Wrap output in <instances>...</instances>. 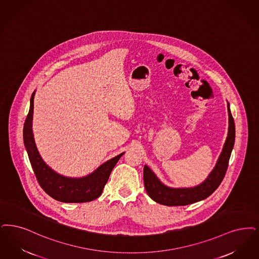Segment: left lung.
I'll list each match as a JSON object with an SVG mask.
<instances>
[{"instance_id": "obj_1", "label": "left lung", "mask_w": 259, "mask_h": 259, "mask_svg": "<svg viewBox=\"0 0 259 259\" xmlns=\"http://www.w3.org/2000/svg\"><path fill=\"white\" fill-rule=\"evenodd\" d=\"M228 132L223 150L219 156L216 166L206 179L197 186L191 188H171L166 186L145 165L144 182L148 196L154 201L166 206H182L202 200L212 195L223 181L228 169V161L235 141V124L228 102Z\"/></svg>"}]
</instances>
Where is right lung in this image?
Here are the masks:
<instances>
[{"label":"right lung","mask_w":259,"mask_h":259,"mask_svg":"<svg viewBox=\"0 0 259 259\" xmlns=\"http://www.w3.org/2000/svg\"><path fill=\"white\" fill-rule=\"evenodd\" d=\"M34 93L31 94L29 114L24 123L23 139L39 185L50 197L62 202L80 203L96 199L101 196L113 168L124 152L108 160L92 174L83 177H67L56 172L43 161L34 142L32 133Z\"/></svg>","instance_id":"1"}]
</instances>
